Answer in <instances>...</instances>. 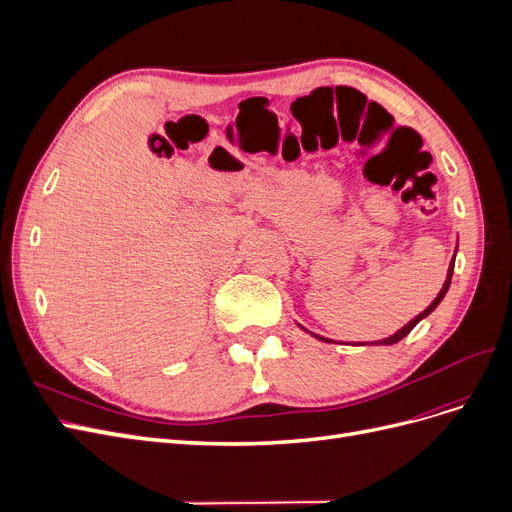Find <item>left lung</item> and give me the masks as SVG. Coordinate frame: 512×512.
<instances>
[{"instance_id": "left-lung-1", "label": "left lung", "mask_w": 512, "mask_h": 512, "mask_svg": "<svg viewBox=\"0 0 512 512\" xmlns=\"http://www.w3.org/2000/svg\"><path fill=\"white\" fill-rule=\"evenodd\" d=\"M453 269H455V256H453V262H451V267H448V273H446V282H444V286H442V290L438 292V297L436 299H433L431 301V305L425 309V312H421V314H418L414 320H410L408 324H406V327H401L395 335H391V337H384V339H380V342H371V344H376V346H391V344H397L399 342V339H404L414 327H416V324L418 322H421L423 318H427L431 312H433V309H436L438 305H440V301L444 299V294L448 292V286H451V280H453ZM303 329V327H301ZM318 339H322V342H329V339L327 337H320V335H316Z\"/></svg>"}]
</instances>
